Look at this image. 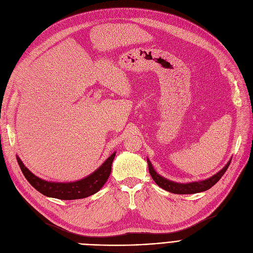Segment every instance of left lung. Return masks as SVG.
Instances as JSON below:
<instances>
[{"label": "left lung", "instance_id": "left-lung-1", "mask_svg": "<svg viewBox=\"0 0 253 253\" xmlns=\"http://www.w3.org/2000/svg\"><path fill=\"white\" fill-rule=\"evenodd\" d=\"M231 161H232V159L227 162V164L222 168L219 172L211 176L210 178H207L205 180H200V181H192V182H188V183H179V182L172 181V180H169V179L161 176L158 172L154 170L151 162L147 158L149 173H150L152 179L154 180V182L160 187H162L163 189L173 192V194H177V195H191V194H197V192L208 190L215 183H217L218 180L223 176V174L227 170L228 166H230V164H231Z\"/></svg>", "mask_w": 253, "mask_h": 253}]
</instances>
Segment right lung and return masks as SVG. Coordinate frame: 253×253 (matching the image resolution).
Wrapping results in <instances>:
<instances>
[{
	"mask_svg": "<svg viewBox=\"0 0 253 253\" xmlns=\"http://www.w3.org/2000/svg\"><path fill=\"white\" fill-rule=\"evenodd\" d=\"M115 154L116 152L114 151L97 170L88 176L77 180V181L71 182H55L41 179L33 174L23 165L18 155L16 156V159L21 172L25 175L30 184L39 192H41L42 195L58 200H78L87 198L95 194V192H98L103 187L110 176Z\"/></svg>",
	"mask_w": 253,
	"mask_h": 253,
	"instance_id": "obj_1",
	"label": "right lung"
}]
</instances>
